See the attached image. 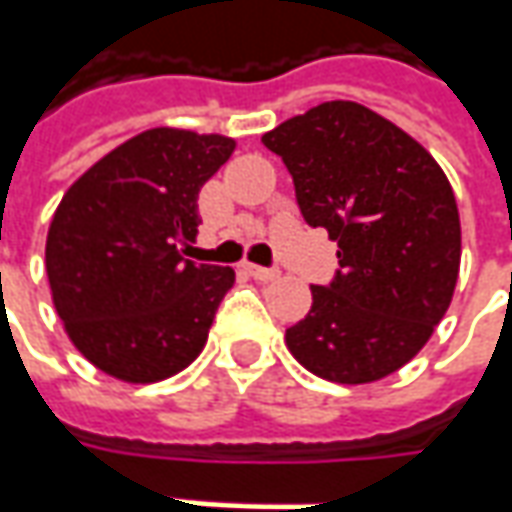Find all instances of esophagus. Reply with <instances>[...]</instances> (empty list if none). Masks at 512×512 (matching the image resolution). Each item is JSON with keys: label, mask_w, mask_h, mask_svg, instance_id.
Listing matches in <instances>:
<instances>
[{"label": "esophagus", "mask_w": 512, "mask_h": 512, "mask_svg": "<svg viewBox=\"0 0 512 512\" xmlns=\"http://www.w3.org/2000/svg\"><path fill=\"white\" fill-rule=\"evenodd\" d=\"M243 269L252 274L255 280H274L277 277V269H266V266H255V263H243Z\"/></svg>", "instance_id": "obj_1"}]
</instances>
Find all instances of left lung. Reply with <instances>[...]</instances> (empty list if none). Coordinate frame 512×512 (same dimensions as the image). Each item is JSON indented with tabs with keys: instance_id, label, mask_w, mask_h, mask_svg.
Returning <instances> with one entry per match:
<instances>
[{
	"instance_id": "1",
	"label": "left lung",
	"mask_w": 512,
	"mask_h": 512,
	"mask_svg": "<svg viewBox=\"0 0 512 512\" xmlns=\"http://www.w3.org/2000/svg\"><path fill=\"white\" fill-rule=\"evenodd\" d=\"M283 158L309 226L337 240L340 269L311 286L306 320L286 328L311 374L362 385L431 340L459 277L462 229L445 172L397 124L357 101H326L263 135Z\"/></svg>"
}]
</instances>
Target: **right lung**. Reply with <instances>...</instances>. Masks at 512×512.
Returning <instances> with one entry per match:
<instances>
[{"instance_id":"1","label":"right lung","mask_w":512,"mask_h":512,"mask_svg":"<svg viewBox=\"0 0 512 512\" xmlns=\"http://www.w3.org/2000/svg\"><path fill=\"white\" fill-rule=\"evenodd\" d=\"M232 150L223 135L155 127L64 192L47 232V280L73 345L104 374L158 382L203 351L235 272L186 260L184 243L201 223V186Z\"/></svg>"}]
</instances>
